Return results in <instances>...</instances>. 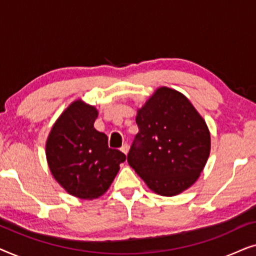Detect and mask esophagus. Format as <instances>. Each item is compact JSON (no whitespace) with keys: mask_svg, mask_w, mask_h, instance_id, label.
Wrapping results in <instances>:
<instances>
[{"mask_svg":"<svg viewBox=\"0 0 256 256\" xmlns=\"http://www.w3.org/2000/svg\"><path fill=\"white\" fill-rule=\"evenodd\" d=\"M128 149H129V146H128L127 143H124V144L121 146V152H124V154H126V155H127V152H128Z\"/></svg>","mask_w":256,"mask_h":256,"instance_id":"obj_1","label":"esophagus"}]
</instances>
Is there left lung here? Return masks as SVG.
Listing matches in <instances>:
<instances>
[{
	"mask_svg": "<svg viewBox=\"0 0 256 256\" xmlns=\"http://www.w3.org/2000/svg\"><path fill=\"white\" fill-rule=\"evenodd\" d=\"M127 160L150 190L166 197L190 188L204 169L211 138L205 121L177 90L160 87L136 115Z\"/></svg>",
	"mask_w": 256,
	"mask_h": 256,
	"instance_id": "obj_1",
	"label": "left lung"
}]
</instances>
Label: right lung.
Segmentation results:
<instances>
[{"mask_svg":"<svg viewBox=\"0 0 256 256\" xmlns=\"http://www.w3.org/2000/svg\"><path fill=\"white\" fill-rule=\"evenodd\" d=\"M98 110L74 101L56 122L46 142V158L56 180L70 194L94 199L108 190L126 155L108 146L94 128Z\"/></svg>","mask_w":256,"mask_h":256,"instance_id":"add662e5","label":"right lung"}]
</instances>
